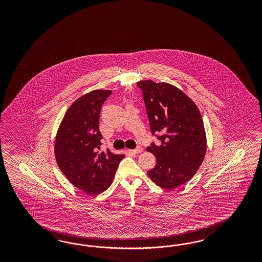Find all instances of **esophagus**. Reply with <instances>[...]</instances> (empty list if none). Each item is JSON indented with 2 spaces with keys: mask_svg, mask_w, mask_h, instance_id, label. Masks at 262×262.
Listing matches in <instances>:
<instances>
[{
  "mask_svg": "<svg viewBox=\"0 0 262 262\" xmlns=\"http://www.w3.org/2000/svg\"><path fill=\"white\" fill-rule=\"evenodd\" d=\"M142 151L143 149L141 148V147H137L135 150H133L132 151H133L134 154H140V152H141Z\"/></svg>",
  "mask_w": 262,
  "mask_h": 262,
  "instance_id": "34e87169",
  "label": "esophagus"
}]
</instances>
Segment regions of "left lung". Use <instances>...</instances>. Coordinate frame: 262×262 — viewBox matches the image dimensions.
<instances>
[{"label": "left lung", "mask_w": 262, "mask_h": 262, "mask_svg": "<svg viewBox=\"0 0 262 262\" xmlns=\"http://www.w3.org/2000/svg\"><path fill=\"white\" fill-rule=\"evenodd\" d=\"M137 85L142 90L151 134H160L161 144L146 149L157 159L148 176L160 187L172 190L190 181L206 157L203 118L196 103L173 84L147 79Z\"/></svg>", "instance_id": "left-lung-1"}]
</instances>
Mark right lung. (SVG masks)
Wrapping results in <instances>:
<instances>
[{"mask_svg":"<svg viewBox=\"0 0 262 262\" xmlns=\"http://www.w3.org/2000/svg\"><path fill=\"white\" fill-rule=\"evenodd\" d=\"M111 90L96 89L69 106L56 132L55 158L70 183L89 195L106 190L125 155L101 150L100 112Z\"/></svg>","mask_w":262,"mask_h":262,"instance_id":"right-lung-1","label":"right lung"}]
</instances>
